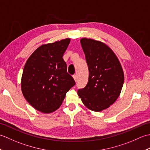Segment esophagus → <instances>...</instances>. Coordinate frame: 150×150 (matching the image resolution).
<instances>
[{"label":"esophagus","mask_w":150,"mask_h":150,"mask_svg":"<svg viewBox=\"0 0 150 150\" xmlns=\"http://www.w3.org/2000/svg\"><path fill=\"white\" fill-rule=\"evenodd\" d=\"M73 79H74V80L75 81H77V75H73Z\"/></svg>","instance_id":"obj_1"}]
</instances>
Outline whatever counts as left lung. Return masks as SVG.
<instances>
[{
  "label": "left lung",
  "instance_id": "8db88e82",
  "mask_svg": "<svg viewBox=\"0 0 150 150\" xmlns=\"http://www.w3.org/2000/svg\"><path fill=\"white\" fill-rule=\"evenodd\" d=\"M89 70L86 86L78 95L89 109L100 111L113 104L124 84V73L119 59L106 44L93 39H82Z\"/></svg>",
  "mask_w": 150,
  "mask_h": 150
}]
</instances>
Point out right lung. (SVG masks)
Listing matches in <instances>:
<instances>
[{
	"label": "right lung",
	"instance_id": "obj_1",
	"mask_svg": "<svg viewBox=\"0 0 150 150\" xmlns=\"http://www.w3.org/2000/svg\"><path fill=\"white\" fill-rule=\"evenodd\" d=\"M69 42L70 39H66L40 46L24 66L22 93L31 106L43 113L58 109L67 92L75 84L62 58Z\"/></svg>",
	"mask_w": 150,
	"mask_h": 150
}]
</instances>
